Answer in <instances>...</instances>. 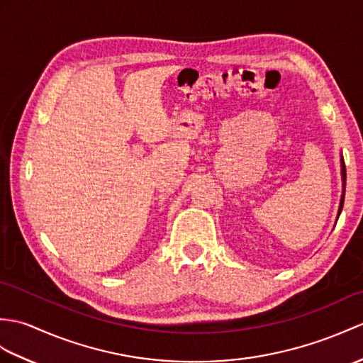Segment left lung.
<instances>
[{
  "instance_id": "left-lung-1",
  "label": "left lung",
  "mask_w": 363,
  "mask_h": 363,
  "mask_svg": "<svg viewBox=\"0 0 363 363\" xmlns=\"http://www.w3.org/2000/svg\"><path fill=\"white\" fill-rule=\"evenodd\" d=\"M340 162H342V181H343V191H342V199H340L339 215H340V212H342V207H343V199H345V179H347V170H345V162H343V157H340Z\"/></svg>"
}]
</instances>
